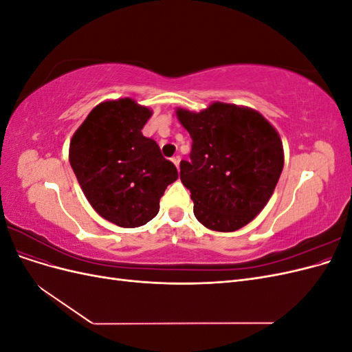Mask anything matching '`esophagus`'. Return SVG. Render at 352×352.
<instances>
[{"mask_svg": "<svg viewBox=\"0 0 352 352\" xmlns=\"http://www.w3.org/2000/svg\"><path fill=\"white\" fill-rule=\"evenodd\" d=\"M172 162L175 163L176 167H179V164H180V155H175V157L172 158Z\"/></svg>", "mask_w": 352, "mask_h": 352, "instance_id": "esophagus-1", "label": "esophagus"}]
</instances>
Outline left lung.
Masks as SVG:
<instances>
[{"label":"left lung","mask_w":352,"mask_h":352,"mask_svg":"<svg viewBox=\"0 0 352 352\" xmlns=\"http://www.w3.org/2000/svg\"><path fill=\"white\" fill-rule=\"evenodd\" d=\"M192 138L180 180L190 190L194 214L216 232L243 228L267 204L283 168L278 131L252 109L212 102L199 113L176 110Z\"/></svg>","instance_id":"obj_1"}]
</instances>
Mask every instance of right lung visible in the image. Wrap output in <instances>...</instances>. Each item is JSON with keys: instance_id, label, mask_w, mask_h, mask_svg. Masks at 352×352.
<instances>
[{"instance_id": "add662e5", "label": "right lung", "mask_w": 352, "mask_h": 352, "mask_svg": "<svg viewBox=\"0 0 352 352\" xmlns=\"http://www.w3.org/2000/svg\"><path fill=\"white\" fill-rule=\"evenodd\" d=\"M153 114L132 98L98 104L74 132L69 160L85 197L101 217L120 228L146 225L160 198L179 177L142 127Z\"/></svg>"}]
</instances>
